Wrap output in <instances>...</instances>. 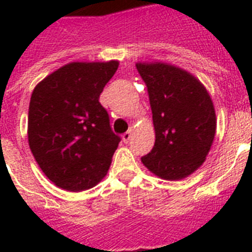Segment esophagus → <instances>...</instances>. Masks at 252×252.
Instances as JSON below:
<instances>
[{"instance_id": "34e87169", "label": "esophagus", "mask_w": 252, "mask_h": 252, "mask_svg": "<svg viewBox=\"0 0 252 252\" xmlns=\"http://www.w3.org/2000/svg\"><path fill=\"white\" fill-rule=\"evenodd\" d=\"M133 132H134V130L132 129V128H130V129L128 130V132H126V133L123 134V141L126 142V144H128V142L130 141V138H132V136H133Z\"/></svg>"}]
</instances>
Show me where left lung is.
Returning a JSON list of instances; mask_svg holds the SVG:
<instances>
[{
    "label": "left lung",
    "mask_w": 252,
    "mask_h": 252,
    "mask_svg": "<svg viewBox=\"0 0 252 252\" xmlns=\"http://www.w3.org/2000/svg\"><path fill=\"white\" fill-rule=\"evenodd\" d=\"M149 93L156 142L141 158L150 172L180 180L205 162L215 140L217 119L212 98L187 70L162 61L136 64Z\"/></svg>",
    "instance_id": "8db88e82"
}]
</instances>
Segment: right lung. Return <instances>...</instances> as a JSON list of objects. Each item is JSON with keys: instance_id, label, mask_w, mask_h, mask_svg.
Masks as SVG:
<instances>
[{"instance_id": "add662e5", "label": "right lung", "mask_w": 252, "mask_h": 252, "mask_svg": "<svg viewBox=\"0 0 252 252\" xmlns=\"http://www.w3.org/2000/svg\"><path fill=\"white\" fill-rule=\"evenodd\" d=\"M118 68V60L74 61L33 89L29 145L41 171L57 187L81 192L107 175L120 137L111 132L99 95Z\"/></svg>"}]
</instances>
